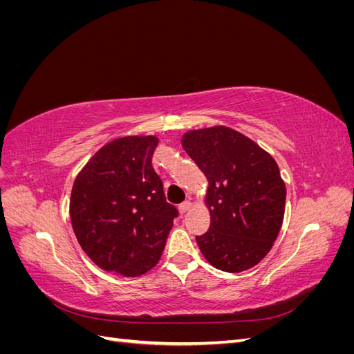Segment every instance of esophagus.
<instances>
[{
  "label": "esophagus",
  "mask_w": 354,
  "mask_h": 354,
  "mask_svg": "<svg viewBox=\"0 0 354 354\" xmlns=\"http://www.w3.org/2000/svg\"><path fill=\"white\" fill-rule=\"evenodd\" d=\"M190 207H192V202H190V201H186V202H183V203H180V205H178V211H180V214H185V212H187V211L190 209Z\"/></svg>",
  "instance_id": "34e87169"
}]
</instances>
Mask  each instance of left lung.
Wrapping results in <instances>:
<instances>
[{
	"label": "left lung",
	"instance_id": "left-lung-1",
	"mask_svg": "<svg viewBox=\"0 0 354 354\" xmlns=\"http://www.w3.org/2000/svg\"><path fill=\"white\" fill-rule=\"evenodd\" d=\"M181 146L208 180L211 224L196 242L218 270L239 273L259 264L282 227L286 187L276 160L229 127L190 130Z\"/></svg>",
	"mask_w": 354,
	"mask_h": 354
}]
</instances>
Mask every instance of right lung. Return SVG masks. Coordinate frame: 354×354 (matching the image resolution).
Segmentation results:
<instances>
[{"label": "right lung", "mask_w": 354, "mask_h": 354, "mask_svg": "<svg viewBox=\"0 0 354 354\" xmlns=\"http://www.w3.org/2000/svg\"><path fill=\"white\" fill-rule=\"evenodd\" d=\"M158 143L155 136L116 138L73 181L72 229L84 252L106 272L134 277L151 270L178 216L152 167Z\"/></svg>", "instance_id": "obj_1"}]
</instances>
